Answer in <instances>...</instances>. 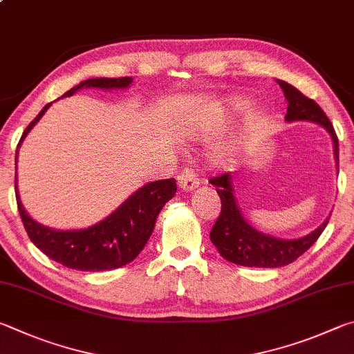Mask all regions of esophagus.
<instances>
[{"label": "esophagus", "instance_id": "esophagus-1", "mask_svg": "<svg viewBox=\"0 0 354 354\" xmlns=\"http://www.w3.org/2000/svg\"><path fill=\"white\" fill-rule=\"evenodd\" d=\"M178 187L183 191H193L194 188L199 187V176L194 169H185L177 178Z\"/></svg>", "mask_w": 354, "mask_h": 354}]
</instances>
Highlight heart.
<instances>
[{
	"label": "heart",
	"mask_w": 354,
	"mask_h": 354,
	"mask_svg": "<svg viewBox=\"0 0 354 354\" xmlns=\"http://www.w3.org/2000/svg\"><path fill=\"white\" fill-rule=\"evenodd\" d=\"M222 120V116L218 113V111H214V113L208 115L205 118V121H203L199 127H197V132L196 135L202 136V138H207V136L216 133V129L219 127V122ZM234 157V147L233 146H224L218 152V158L221 161H230Z\"/></svg>",
	"instance_id": "b5f03b06"
}]
</instances>
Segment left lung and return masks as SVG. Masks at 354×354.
Returning a JSON list of instances; mask_svg holds the SVG:
<instances>
[{"label": "left lung", "mask_w": 354, "mask_h": 354, "mask_svg": "<svg viewBox=\"0 0 354 354\" xmlns=\"http://www.w3.org/2000/svg\"><path fill=\"white\" fill-rule=\"evenodd\" d=\"M277 82L281 86L288 101V113L284 120L288 122L311 121L320 124L331 136L334 160H336V165H339L337 136L320 105L284 80L277 79ZM209 182L216 187L222 202L221 214L209 232V239L221 257L230 263L245 266V268H283L303 255L319 239L328 224L326 219L319 228L299 239L275 238L257 230L245 221L234 197L233 177L230 174L214 177Z\"/></svg>", "instance_id": "left-lung-1"}]
</instances>
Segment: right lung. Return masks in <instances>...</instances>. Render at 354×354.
Wrapping results in <instances>:
<instances>
[{
	"label": "right lung",
	"mask_w": 354,
	"mask_h": 354,
	"mask_svg": "<svg viewBox=\"0 0 354 354\" xmlns=\"http://www.w3.org/2000/svg\"><path fill=\"white\" fill-rule=\"evenodd\" d=\"M132 80V77L86 79L68 90L62 97L73 96L82 88L124 90L129 88ZM51 104L53 102L46 104L35 116V120L26 127L18 147L21 146L23 140L35 124L40 121V118L46 113V110L51 107ZM18 147L15 152V169ZM176 191L177 185L174 178L146 183L97 224L88 228H80V230H57V228L39 224L28 214L18 194L15 172L17 205L30 241L37 249H40L55 263H60L68 269L85 272L113 270L133 261L151 238L161 208L166 205L167 201L172 199Z\"/></svg>",
	"instance_id": "right-lung-1"
}]
</instances>
